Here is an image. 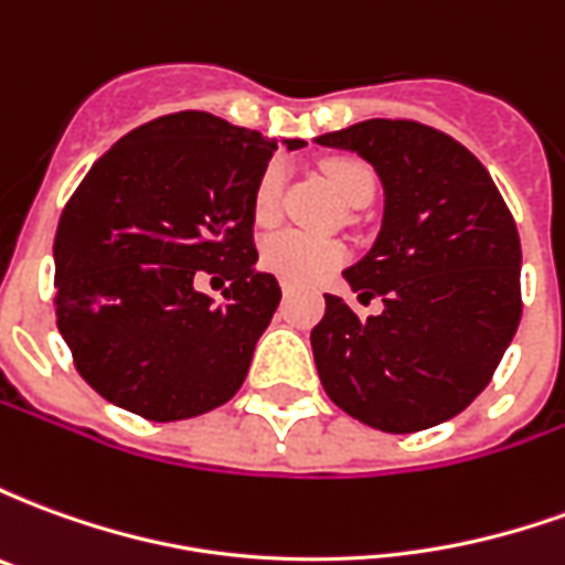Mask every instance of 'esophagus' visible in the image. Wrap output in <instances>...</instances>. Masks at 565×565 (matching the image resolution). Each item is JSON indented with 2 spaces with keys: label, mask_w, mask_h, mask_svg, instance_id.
<instances>
[{
  "label": "esophagus",
  "mask_w": 565,
  "mask_h": 565,
  "mask_svg": "<svg viewBox=\"0 0 565 565\" xmlns=\"http://www.w3.org/2000/svg\"><path fill=\"white\" fill-rule=\"evenodd\" d=\"M281 290H284V296H290L294 294V284H281Z\"/></svg>",
  "instance_id": "obj_1"
}]
</instances>
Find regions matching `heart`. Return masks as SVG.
<instances>
[{"mask_svg":"<svg viewBox=\"0 0 565 565\" xmlns=\"http://www.w3.org/2000/svg\"><path fill=\"white\" fill-rule=\"evenodd\" d=\"M323 178L339 196L354 205V202H369L375 190V174L366 162L348 160V157H332L320 166ZM281 190H284V169L278 162H271L259 174L254 186V221L257 226H271L281 214ZM348 259V247L342 242L330 238H315L306 233H275L269 235L259 247V263L263 269L278 275L287 284H315L327 278Z\"/></svg>","mask_w":565,"mask_h":565,"instance_id":"heart-1","label":"heart"}]
</instances>
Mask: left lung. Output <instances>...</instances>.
Masks as SVG:
<instances>
[{
  "label": "left lung",
  "instance_id": "left-lung-1",
  "mask_svg": "<svg viewBox=\"0 0 565 565\" xmlns=\"http://www.w3.org/2000/svg\"><path fill=\"white\" fill-rule=\"evenodd\" d=\"M318 145L356 150L384 184L375 245L344 278L381 315L327 294L311 330L323 391L381 433H417L484 391L521 323V235L475 153L417 120H363Z\"/></svg>",
  "mask_w": 565,
  "mask_h": 565
}]
</instances>
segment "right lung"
Returning a JSON list of instances; mask_svg holds the SVG:
<instances>
[{
	"instance_id": "obj_1",
	"label": "right lung",
	"mask_w": 565,
	"mask_h": 565,
	"mask_svg": "<svg viewBox=\"0 0 565 565\" xmlns=\"http://www.w3.org/2000/svg\"><path fill=\"white\" fill-rule=\"evenodd\" d=\"M275 150L254 129L178 111L132 129L84 174L56 226L54 308L103 399L169 424L245 384L281 302L275 275L254 271V186ZM205 274L231 281L221 303L198 294Z\"/></svg>"
}]
</instances>
